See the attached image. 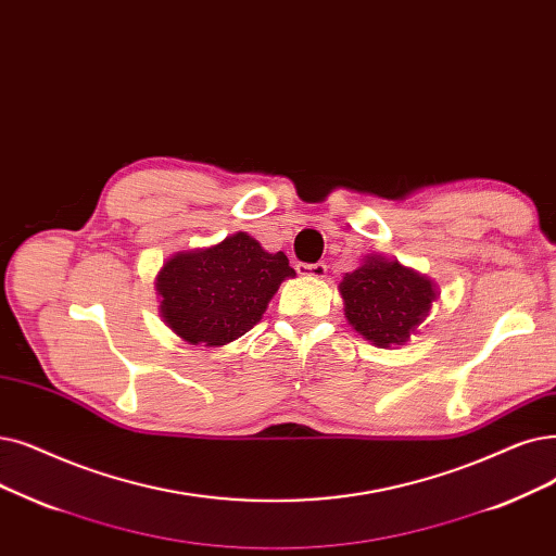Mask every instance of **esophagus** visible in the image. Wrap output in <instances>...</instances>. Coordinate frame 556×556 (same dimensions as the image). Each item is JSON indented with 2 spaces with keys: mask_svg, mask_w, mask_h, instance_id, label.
Wrapping results in <instances>:
<instances>
[{
  "mask_svg": "<svg viewBox=\"0 0 556 556\" xmlns=\"http://www.w3.org/2000/svg\"><path fill=\"white\" fill-rule=\"evenodd\" d=\"M298 273L306 275V277L323 279L327 275V265L323 261H318V263H298Z\"/></svg>",
  "mask_w": 556,
  "mask_h": 556,
  "instance_id": "esophagus-1",
  "label": "esophagus"
}]
</instances>
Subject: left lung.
<instances>
[{"label": "left lung", "instance_id": "1", "mask_svg": "<svg viewBox=\"0 0 556 556\" xmlns=\"http://www.w3.org/2000/svg\"><path fill=\"white\" fill-rule=\"evenodd\" d=\"M338 288L350 325L381 348L406 343L437 300L429 279L381 256H370Z\"/></svg>", "mask_w": 556, "mask_h": 556}]
</instances>
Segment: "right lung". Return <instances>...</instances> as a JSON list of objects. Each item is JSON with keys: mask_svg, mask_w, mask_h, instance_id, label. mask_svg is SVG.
I'll return each mask as SVG.
<instances>
[{"mask_svg": "<svg viewBox=\"0 0 556 556\" xmlns=\"http://www.w3.org/2000/svg\"><path fill=\"white\" fill-rule=\"evenodd\" d=\"M286 277L283 252L268 254L243 231L208 250L167 258L156 277L161 316L184 341L225 345L250 331Z\"/></svg>", "mask_w": 556, "mask_h": 556, "instance_id": "obj_1", "label": "right lung"}]
</instances>
